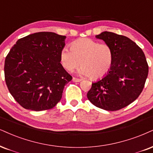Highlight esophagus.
Here are the masks:
<instances>
[{
    "label": "esophagus",
    "instance_id": "obj_1",
    "mask_svg": "<svg viewBox=\"0 0 153 153\" xmlns=\"http://www.w3.org/2000/svg\"><path fill=\"white\" fill-rule=\"evenodd\" d=\"M72 81H73V82H81V81H82V79H81L76 78V77H73Z\"/></svg>",
    "mask_w": 153,
    "mask_h": 153
}]
</instances>
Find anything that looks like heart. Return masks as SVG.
<instances>
[{
    "mask_svg": "<svg viewBox=\"0 0 153 153\" xmlns=\"http://www.w3.org/2000/svg\"><path fill=\"white\" fill-rule=\"evenodd\" d=\"M59 58L62 67L67 71H72L81 64V74L98 79L105 76L110 71L114 54L109 45L82 38L71 42L70 48H62Z\"/></svg>",
    "mask_w": 153,
    "mask_h": 153,
    "instance_id": "obj_1",
    "label": "heart"
}]
</instances>
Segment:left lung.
<instances>
[{"mask_svg": "<svg viewBox=\"0 0 153 153\" xmlns=\"http://www.w3.org/2000/svg\"><path fill=\"white\" fill-rule=\"evenodd\" d=\"M96 37L112 48L114 59L108 73L92 83L87 98L98 108L120 110L142 92L148 74V62L142 49L128 37L107 31Z\"/></svg>", "mask_w": 153, "mask_h": 153, "instance_id": "1", "label": "left lung"}]
</instances>
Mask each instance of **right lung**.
Instances as JSON below:
<instances>
[{"instance_id":"right-lung-1","label":"right lung","mask_w":153,"mask_h":153,"mask_svg":"<svg viewBox=\"0 0 153 153\" xmlns=\"http://www.w3.org/2000/svg\"><path fill=\"white\" fill-rule=\"evenodd\" d=\"M66 36L39 32L19 39L5 57L6 85L24 108L40 111L52 108L61 100L72 76L60 63Z\"/></svg>"}]
</instances>
